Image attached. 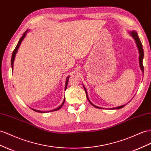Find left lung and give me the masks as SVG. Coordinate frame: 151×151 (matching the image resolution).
I'll return each instance as SVG.
<instances>
[{"instance_id": "1", "label": "left lung", "mask_w": 151, "mask_h": 151, "mask_svg": "<svg viewBox=\"0 0 151 151\" xmlns=\"http://www.w3.org/2000/svg\"><path fill=\"white\" fill-rule=\"evenodd\" d=\"M129 34L132 36V37L134 39V40H135V43H136V44H137V48H138V52H139V64H140V69L142 70V72H144V66H143V58H144V55L143 47H142V43H141V41H140V40L139 37H138V34H137V32L136 31L133 30V31H132V32H129ZM83 87H84V89L85 92H86V95L87 99H88V100L89 101V102L92 105L94 106L95 107L101 109L100 107H97V106H96V105H93V104L91 102L90 100H89V99H88V93H87L86 89V88H84V86H83ZM125 105H121V106H119V107H114V108H112V109H121V108L124 107Z\"/></svg>"}]
</instances>
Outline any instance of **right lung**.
<instances>
[{"mask_svg": "<svg viewBox=\"0 0 151 151\" xmlns=\"http://www.w3.org/2000/svg\"><path fill=\"white\" fill-rule=\"evenodd\" d=\"M28 32V30H27L26 31H25V32H24L23 33V35L22 36V37L20 38V39L19 40V41H18V44H17V45H16V47H15V49H14V50L13 51V55H12V57H11V67H12V70H13V65H14V58H15V56H16V54L17 53V51H18V48H19V46H20V44H21V43H22V42L23 41V40L24 39V38L25 37V36H26V35H27V32ZM68 79H69V76H68L67 77V80H66V82H65V91L66 90V89H67V84H68ZM65 99L64 98V100H63V103L61 104V105L60 106V107H57V108H56L55 109H54V110H52V111H47V112H52V111H58V110H59V109H60L62 107V106L63 105V104H64V102H65ZM32 110H33V111H35V112H41V113H44V112H42V111H38V110H35V109H32Z\"/></svg>", "mask_w": 151, "mask_h": 151, "instance_id": "1", "label": "right lung"}]
</instances>
